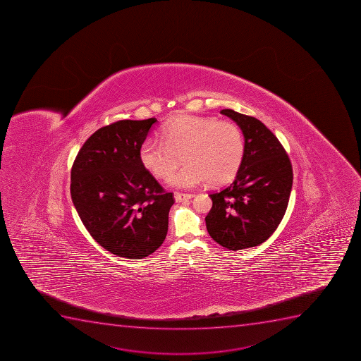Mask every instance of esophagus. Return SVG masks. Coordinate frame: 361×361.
I'll list each match as a JSON object with an SVG mask.
<instances>
[{"label": "esophagus", "mask_w": 361, "mask_h": 361, "mask_svg": "<svg viewBox=\"0 0 361 361\" xmlns=\"http://www.w3.org/2000/svg\"><path fill=\"white\" fill-rule=\"evenodd\" d=\"M174 197L175 200L178 201V202H181V201H186L192 199V197H193V194L178 193V192H175Z\"/></svg>", "instance_id": "obj_1"}]
</instances>
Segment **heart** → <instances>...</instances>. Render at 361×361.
I'll use <instances>...</instances> for the list:
<instances>
[{"label": "heart", "instance_id": "obj_1", "mask_svg": "<svg viewBox=\"0 0 361 361\" xmlns=\"http://www.w3.org/2000/svg\"><path fill=\"white\" fill-rule=\"evenodd\" d=\"M243 155L245 140L235 123L197 115L175 118L164 129V140L147 137L140 148L143 166L160 178L171 174L184 157L188 164L168 178L178 188L227 183L239 171Z\"/></svg>", "mask_w": 361, "mask_h": 361}]
</instances>
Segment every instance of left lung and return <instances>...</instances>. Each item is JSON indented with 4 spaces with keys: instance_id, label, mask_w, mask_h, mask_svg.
Returning <instances> with one entry per match:
<instances>
[{
    "instance_id": "8db88e82",
    "label": "left lung",
    "mask_w": 361,
    "mask_h": 361,
    "mask_svg": "<svg viewBox=\"0 0 361 361\" xmlns=\"http://www.w3.org/2000/svg\"><path fill=\"white\" fill-rule=\"evenodd\" d=\"M220 113L243 130L245 155L234 181L209 194L213 206L206 226L219 245L245 250L264 243L280 225L292 190V164L260 120L232 109Z\"/></svg>"
}]
</instances>
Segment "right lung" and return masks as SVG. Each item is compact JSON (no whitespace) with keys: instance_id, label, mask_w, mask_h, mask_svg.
Segmentation results:
<instances>
[{"instance_id":"right-lung-1","label":"right lung","mask_w":361,"mask_h":361,"mask_svg":"<svg viewBox=\"0 0 361 361\" xmlns=\"http://www.w3.org/2000/svg\"><path fill=\"white\" fill-rule=\"evenodd\" d=\"M157 121L121 120L97 129L73 164L76 212L93 239L118 257H148L167 235L174 195L164 192L140 159Z\"/></svg>"}]
</instances>
